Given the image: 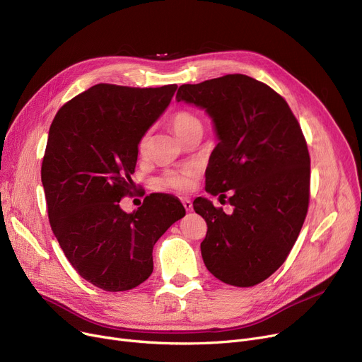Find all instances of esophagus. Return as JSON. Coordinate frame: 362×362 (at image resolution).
<instances>
[{
  "instance_id": "1",
  "label": "esophagus",
  "mask_w": 362,
  "mask_h": 362,
  "mask_svg": "<svg viewBox=\"0 0 362 362\" xmlns=\"http://www.w3.org/2000/svg\"><path fill=\"white\" fill-rule=\"evenodd\" d=\"M182 204L185 206L186 211H192L194 210V205H192V201L189 198H182Z\"/></svg>"
}]
</instances>
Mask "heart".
Segmentation results:
<instances>
[{
    "instance_id": "heart-1",
    "label": "heart",
    "mask_w": 362,
    "mask_h": 362,
    "mask_svg": "<svg viewBox=\"0 0 362 362\" xmlns=\"http://www.w3.org/2000/svg\"><path fill=\"white\" fill-rule=\"evenodd\" d=\"M170 126L182 141L195 129H202L201 120L195 116L194 112L187 110H179L171 114ZM148 146H149V133L146 132L138 141V154L141 157L146 154ZM198 173H199V167L195 163H187L177 168L164 171L157 183L160 187H167L176 192H186L194 186V180L197 179Z\"/></svg>"
}]
</instances>
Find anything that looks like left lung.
Returning a JSON list of instances; mask_svg holds the SVG:
<instances>
[{"label":"left lung","instance_id":"1","mask_svg":"<svg viewBox=\"0 0 362 362\" xmlns=\"http://www.w3.org/2000/svg\"><path fill=\"white\" fill-rule=\"evenodd\" d=\"M205 108L218 144L205 171V191L226 198L232 214L197 198L206 221L201 254L218 280L251 288L286 261L310 204V154L292 110L269 85L246 74H226L176 95Z\"/></svg>","mask_w":362,"mask_h":362}]
</instances>
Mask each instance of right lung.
<instances>
[{
    "mask_svg": "<svg viewBox=\"0 0 362 362\" xmlns=\"http://www.w3.org/2000/svg\"><path fill=\"white\" fill-rule=\"evenodd\" d=\"M177 85L98 83L66 103L51 123L41 179L51 229L85 280L107 292L139 286L154 270L152 248L185 216L168 194L146 195L133 213L138 141L170 104Z\"/></svg>",
    "mask_w": 362,
    "mask_h": 362,
    "instance_id": "add662e5",
    "label": "right lung"
}]
</instances>
